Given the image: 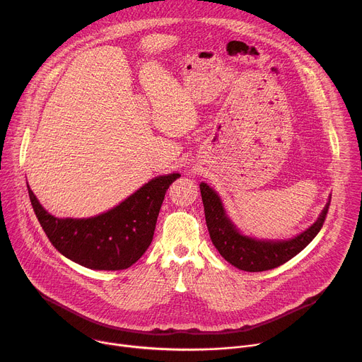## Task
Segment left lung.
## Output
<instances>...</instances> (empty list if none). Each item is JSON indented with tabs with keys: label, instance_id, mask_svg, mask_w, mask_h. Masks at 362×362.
Instances as JSON below:
<instances>
[{
	"label": "left lung",
	"instance_id": "8db88e82",
	"mask_svg": "<svg viewBox=\"0 0 362 362\" xmlns=\"http://www.w3.org/2000/svg\"><path fill=\"white\" fill-rule=\"evenodd\" d=\"M201 194L212 244L229 264L251 273L276 269L298 255L320 231L331 204L327 202L317 221L298 237L287 241H267L243 235L226 216L216 192L206 183H201Z\"/></svg>",
	"mask_w": 362,
	"mask_h": 362
}]
</instances>
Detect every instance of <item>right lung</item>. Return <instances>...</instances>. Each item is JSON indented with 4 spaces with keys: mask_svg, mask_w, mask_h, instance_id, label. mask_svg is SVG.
Instances as JSON below:
<instances>
[{
    "mask_svg": "<svg viewBox=\"0 0 362 362\" xmlns=\"http://www.w3.org/2000/svg\"><path fill=\"white\" fill-rule=\"evenodd\" d=\"M179 173L151 179L115 208L92 218H54L28 187L33 209L53 247L92 270H125L150 247L157 216Z\"/></svg>",
    "mask_w": 362,
    "mask_h": 362,
    "instance_id": "add662e5",
    "label": "right lung"
}]
</instances>
